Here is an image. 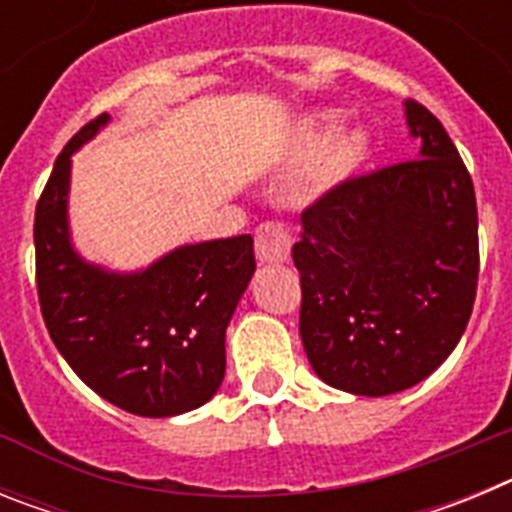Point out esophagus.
Wrapping results in <instances>:
<instances>
[{
    "label": "esophagus",
    "instance_id": "34e87169",
    "mask_svg": "<svg viewBox=\"0 0 512 512\" xmlns=\"http://www.w3.org/2000/svg\"><path fill=\"white\" fill-rule=\"evenodd\" d=\"M292 241L279 223H264L256 230V259L261 264H287Z\"/></svg>",
    "mask_w": 512,
    "mask_h": 512
}]
</instances>
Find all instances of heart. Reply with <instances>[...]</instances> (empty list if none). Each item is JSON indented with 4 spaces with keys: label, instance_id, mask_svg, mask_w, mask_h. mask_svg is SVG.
Returning a JSON list of instances; mask_svg holds the SVG:
<instances>
[{
    "label": "heart",
    "instance_id": "obj_1",
    "mask_svg": "<svg viewBox=\"0 0 512 512\" xmlns=\"http://www.w3.org/2000/svg\"><path fill=\"white\" fill-rule=\"evenodd\" d=\"M338 115L336 112H312L305 120L297 125L295 133V148L297 153L310 158V164L305 166L300 179V194L302 200H318L330 189H336L343 184L348 176L361 169L369 151H372V138L359 125L338 130L336 135H327L336 128Z\"/></svg>",
    "mask_w": 512,
    "mask_h": 512
}]
</instances>
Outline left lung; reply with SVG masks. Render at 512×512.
<instances>
[{
  "label": "left lung",
  "mask_w": 512,
  "mask_h": 512,
  "mask_svg": "<svg viewBox=\"0 0 512 512\" xmlns=\"http://www.w3.org/2000/svg\"><path fill=\"white\" fill-rule=\"evenodd\" d=\"M415 161L348 179L302 212L300 336L336 390L384 397L459 343L479 277L472 176L441 122L405 102Z\"/></svg>",
  "instance_id": "8db88e82"
}]
</instances>
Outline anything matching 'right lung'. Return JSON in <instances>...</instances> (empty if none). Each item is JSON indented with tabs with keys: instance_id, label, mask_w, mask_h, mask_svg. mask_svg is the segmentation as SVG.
Masks as SVG:
<instances>
[{
	"instance_id": "right-lung-1",
	"label": "right lung",
	"mask_w": 512,
	"mask_h": 512,
	"mask_svg": "<svg viewBox=\"0 0 512 512\" xmlns=\"http://www.w3.org/2000/svg\"><path fill=\"white\" fill-rule=\"evenodd\" d=\"M110 125L99 115L66 143L35 207V274L45 328L99 397L143 418L200 408L225 377V330L253 271V238L184 243L135 271L76 251L71 156Z\"/></svg>"
}]
</instances>
